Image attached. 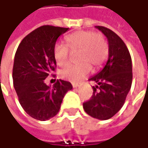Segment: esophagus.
I'll return each instance as SVG.
<instances>
[{
    "label": "esophagus",
    "instance_id": "1",
    "mask_svg": "<svg viewBox=\"0 0 148 148\" xmlns=\"http://www.w3.org/2000/svg\"><path fill=\"white\" fill-rule=\"evenodd\" d=\"M72 86H73V88H78V87H79V85L78 84H72Z\"/></svg>",
    "mask_w": 148,
    "mask_h": 148
}]
</instances>
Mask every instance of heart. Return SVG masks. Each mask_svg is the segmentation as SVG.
<instances>
[{
	"mask_svg": "<svg viewBox=\"0 0 148 148\" xmlns=\"http://www.w3.org/2000/svg\"><path fill=\"white\" fill-rule=\"evenodd\" d=\"M68 46L57 43L54 47V58L60 67L69 64L71 51L76 53L77 61L75 65H69L60 71V77L73 83H78L88 74L91 66L99 68L107 58L109 47L105 38L100 33L92 31L80 30L65 37ZM70 50H69V49Z\"/></svg>",
	"mask_w": 148,
	"mask_h": 148,
	"instance_id": "b5f03b06",
	"label": "heart"
}]
</instances>
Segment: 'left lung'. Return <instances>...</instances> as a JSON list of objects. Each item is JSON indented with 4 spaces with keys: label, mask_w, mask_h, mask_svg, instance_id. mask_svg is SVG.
<instances>
[{
    "label": "left lung",
    "mask_w": 148,
    "mask_h": 148,
    "mask_svg": "<svg viewBox=\"0 0 148 148\" xmlns=\"http://www.w3.org/2000/svg\"><path fill=\"white\" fill-rule=\"evenodd\" d=\"M107 38L109 56L104 68L90 78L92 87L91 99L84 102L85 112L90 116L106 120L111 118L125 104L132 85V60L125 43L112 30L96 26Z\"/></svg>",
    "instance_id": "1"
}]
</instances>
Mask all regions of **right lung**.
<instances>
[{
	"label": "right lung",
	"instance_id": "right-lung-1",
	"mask_svg": "<svg viewBox=\"0 0 148 148\" xmlns=\"http://www.w3.org/2000/svg\"><path fill=\"white\" fill-rule=\"evenodd\" d=\"M68 30L41 26L28 34L17 48L12 74L14 87L21 106L33 119L45 121L57 115L64 95L73 88L69 82L61 79L53 86L44 82L56 70V40Z\"/></svg>",
	"mask_w": 148,
	"mask_h": 148
}]
</instances>
